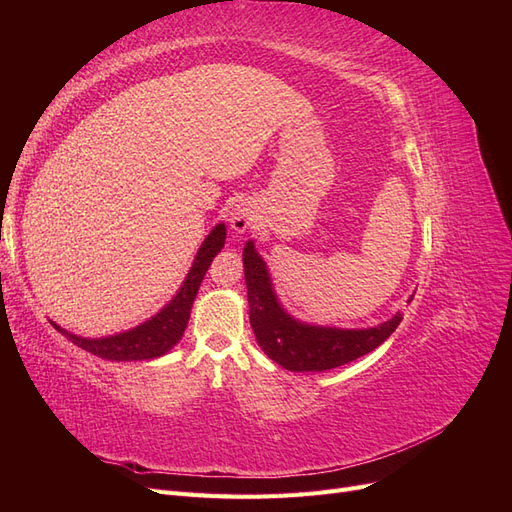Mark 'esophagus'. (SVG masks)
Here are the masks:
<instances>
[{"label":"esophagus","instance_id":"esophagus-1","mask_svg":"<svg viewBox=\"0 0 512 512\" xmlns=\"http://www.w3.org/2000/svg\"><path fill=\"white\" fill-rule=\"evenodd\" d=\"M228 220H230L232 230L243 232L247 226L252 224V211L245 205H232L228 211Z\"/></svg>","mask_w":512,"mask_h":512}]
</instances>
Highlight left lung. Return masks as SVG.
<instances>
[{"label": "left lung", "mask_w": 512, "mask_h": 512, "mask_svg": "<svg viewBox=\"0 0 512 512\" xmlns=\"http://www.w3.org/2000/svg\"><path fill=\"white\" fill-rule=\"evenodd\" d=\"M243 271L256 342L271 361L288 371H327L346 365L376 350L404 318L397 312L378 327L367 329L322 327L294 318L277 299L267 262L256 252L252 239L243 247Z\"/></svg>", "instance_id": "obj_1"}]
</instances>
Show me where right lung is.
<instances>
[{"label":"right lung","mask_w":512,"mask_h":512,"mask_svg":"<svg viewBox=\"0 0 512 512\" xmlns=\"http://www.w3.org/2000/svg\"><path fill=\"white\" fill-rule=\"evenodd\" d=\"M224 243H226V224L220 222L213 226V230L205 237L203 245L198 247L192 267L188 275H185V280L175 297L170 299L156 316L136 324L134 329L121 331L108 337H81L61 329L55 322L51 324L61 335H66L72 344L100 356V359H108V361L158 359V356L173 350L179 344V339L183 337L200 282H203L205 273L209 271L213 258L222 252Z\"/></svg>","instance_id":"obj_1"}]
</instances>
